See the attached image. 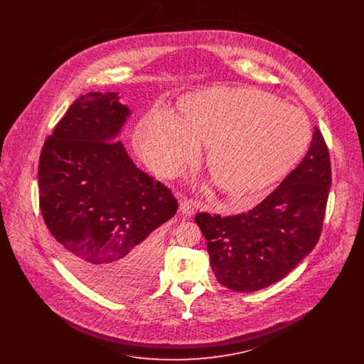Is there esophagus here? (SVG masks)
Listing matches in <instances>:
<instances>
[{
    "label": "esophagus",
    "instance_id": "1",
    "mask_svg": "<svg viewBox=\"0 0 364 364\" xmlns=\"http://www.w3.org/2000/svg\"><path fill=\"white\" fill-rule=\"evenodd\" d=\"M195 208H196V205L192 200H188V199H184V200L180 202V211L183 214H186V215H193Z\"/></svg>",
    "mask_w": 364,
    "mask_h": 364
}]
</instances>
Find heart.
Returning a JSON list of instances; mask_svg holds the SVG:
<instances>
[{
  "label": "heart",
  "mask_w": 364,
  "mask_h": 364,
  "mask_svg": "<svg viewBox=\"0 0 364 364\" xmlns=\"http://www.w3.org/2000/svg\"><path fill=\"white\" fill-rule=\"evenodd\" d=\"M183 116L153 107L139 122L136 147L159 172L177 173L208 147L214 181L236 203L289 173L311 141L303 110L251 87H210L190 95Z\"/></svg>",
  "instance_id": "heart-1"
}]
</instances>
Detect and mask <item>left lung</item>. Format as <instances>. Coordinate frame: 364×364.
Segmentation results:
<instances>
[{"instance_id":"left-lung-1","label":"left lung","mask_w":364,"mask_h":364,"mask_svg":"<svg viewBox=\"0 0 364 364\" xmlns=\"http://www.w3.org/2000/svg\"><path fill=\"white\" fill-rule=\"evenodd\" d=\"M330 184L329 150L315 127L303 161L258 206L229 217L198 213L217 281L255 292L291 273L319 240Z\"/></svg>"}]
</instances>
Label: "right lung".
<instances>
[{"mask_svg": "<svg viewBox=\"0 0 364 364\" xmlns=\"http://www.w3.org/2000/svg\"><path fill=\"white\" fill-rule=\"evenodd\" d=\"M116 92H88L46 139L39 206L57 251L90 288L113 299L143 294L159 269L156 228L177 211L172 191L135 166L120 140L129 109Z\"/></svg>", "mask_w": 364, "mask_h": 364, "instance_id": "right-lung-1", "label": "right lung"}]
</instances>
